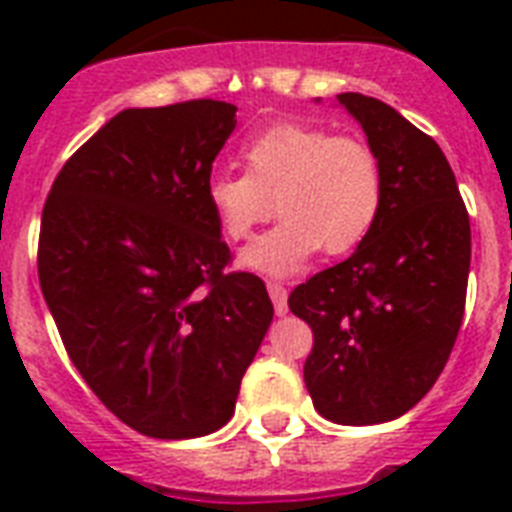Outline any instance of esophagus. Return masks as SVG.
<instances>
[{
    "instance_id": "34e87169",
    "label": "esophagus",
    "mask_w": 512,
    "mask_h": 512,
    "mask_svg": "<svg viewBox=\"0 0 512 512\" xmlns=\"http://www.w3.org/2000/svg\"><path fill=\"white\" fill-rule=\"evenodd\" d=\"M268 295H271L276 313H279V316H287V287H284L281 281H268Z\"/></svg>"
}]
</instances>
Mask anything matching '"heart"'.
Returning a JSON list of instances; mask_svg holds the SVG:
<instances>
[{
    "label": "heart",
    "mask_w": 512,
    "mask_h": 512,
    "mask_svg": "<svg viewBox=\"0 0 512 512\" xmlns=\"http://www.w3.org/2000/svg\"><path fill=\"white\" fill-rule=\"evenodd\" d=\"M244 175L215 172L204 199L228 241H244L273 212L271 231L244 249L241 265L268 276L300 271L319 249L340 257L380 220L385 175L369 143L319 124L279 122L241 148Z\"/></svg>",
    "instance_id": "obj_1"
}]
</instances>
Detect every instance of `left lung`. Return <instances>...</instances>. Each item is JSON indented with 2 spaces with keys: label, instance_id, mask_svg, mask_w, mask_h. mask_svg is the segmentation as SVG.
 <instances>
[{
  "label": "left lung",
  "instance_id": "obj_1",
  "mask_svg": "<svg viewBox=\"0 0 512 512\" xmlns=\"http://www.w3.org/2000/svg\"><path fill=\"white\" fill-rule=\"evenodd\" d=\"M337 100L380 156L385 201L364 244L297 284L289 311L313 332L303 377L321 417L377 425L409 412L449 361L468 295L470 217L436 140L382 100Z\"/></svg>",
  "mask_w": 512,
  "mask_h": 512
}]
</instances>
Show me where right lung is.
I'll return each instance as SVG.
<instances>
[{"instance_id":"1","label":"right lung","mask_w":512,"mask_h":512,"mask_svg":"<svg viewBox=\"0 0 512 512\" xmlns=\"http://www.w3.org/2000/svg\"><path fill=\"white\" fill-rule=\"evenodd\" d=\"M233 127L225 100L127 108L44 201L36 268L60 340L108 412L143 436L223 428L271 327L263 279L228 271L204 199Z\"/></svg>"}]
</instances>
